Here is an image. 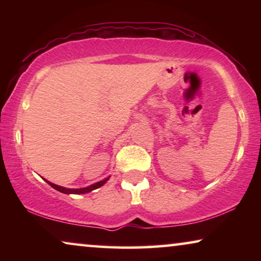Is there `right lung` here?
Masks as SVG:
<instances>
[{
  "mask_svg": "<svg viewBox=\"0 0 261 261\" xmlns=\"http://www.w3.org/2000/svg\"><path fill=\"white\" fill-rule=\"evenodd\" d=\"M109 178H110V176L107 177L106 179H103V180H101V181H97V183H95V184H92V185H89V187H87V188H81V189H67V188L59 187V185L53 184V183H51V181H48V180H46V179H45V180L47 181V183H48L49 185H51V187H52L53 189H56V190L63 192V194H67V195H70V194L80 195V194H87V192H90V191H92V190H95V189L101 188L103 184L107 183V180H108Z\"/></svg>",
  "mask_w": 261,
  "mask_h": 261,
  "instance_id": "1",
  "label": "right lung"
}]
</instances>
